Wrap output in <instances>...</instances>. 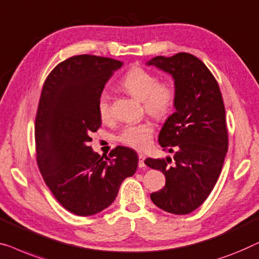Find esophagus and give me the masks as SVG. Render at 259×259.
<instances>
[{
	"label": "esophagus",
	"mask_w": 259,
	"mask_h": 259,
	"mask_svg": "<svg viewBox=\"0 0 259 259\" xmlns=\"http://www.w3.org/2000/svg\"><path fill=\"white\" fill-rule=\"evenodd\" d=\"M139 167H140V168L146 167V164H145V155L142 154V153H139Z\"/></svg>",
	"instance_id": "obj_1"
}]
</instances>
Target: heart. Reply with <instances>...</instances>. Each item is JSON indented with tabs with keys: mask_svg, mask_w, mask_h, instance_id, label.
<instances>
[{
	"mask_svg": "<svg viewBox=\"0 0 259 259\" xmlns=\"http://www.w3.org/2000/svg\"><path fill=\"white\" fill-rule=\"evenodd\" d=\"M120 86L131 96L142 100L148 114L156 119H164L175 106L176 93L174 86L168 81H157V77L142 67H133L121 78ZM97 111L103 120L111 118L110 97L106 92L100 93L97 99ZM153 123L144 121L123 126L118 136L122 145L136 149H144L151 144Z\"/></svg>",
	"mask_w": 259,
	"mask_h": 259,
	"instance_id": "obj_1",
	"label": "heart"
}]
</instances>
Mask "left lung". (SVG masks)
I'll list each match as a JSON object with an SVG mask.
<instances>
[{"label":"left lung","instance_id":"left-lung-1","mask_svg":"<svg viewBox=\"0 0 259 259\" xmlns=\"http://www.w3.org/2000/svg\"><path fill=\"white\" fill-rule=\"evenodd\" d=\"M174 79L175 112L159 134L170 159L147 157L145 163L162 171L166 185L151 194L162 210L186 215L207 200L216 185L228 152L226 108L220 86L204 63L194 55L179 52L147 62Z\"/></svg>","mask_w":259,"mask_h":259}]
</instances>
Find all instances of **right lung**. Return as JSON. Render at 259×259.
<instances>
[{
  "instance_id": "add662e5",
  "label": "right lung",
  "mask_w": 259,
  "mask_h": 259,
  "mask_svg": "<svg viewBox=\"0 0 259 259\" xmlns=\"http://www.w3.org/2000/svg\"><path fill=\"white\" fill-rule=\"evenodd\" d=\"M122 63L93 55L65 59L43 85L35 121L37 164L59 203L78 216L98 213L136 173L138 155L118 146L110 157L93 152L92 132L102 125L97 99Z\"/></svg>"
}]
</instances>
